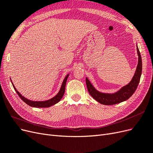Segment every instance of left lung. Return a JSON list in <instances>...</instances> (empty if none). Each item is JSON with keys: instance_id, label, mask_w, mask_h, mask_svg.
Wrapping results in <instances>:
<instances>
[{"instance_id": "left-lung-1", "label": "left lung", "mask_w": 153, "mask_h": 153, "mask_svg": "<svg viewBox=\"0 0 153 153\" xmlns=\"http://www.w3.org/2000/svg\"><path fill=\"white\" fill-rule=\"evenodd\" d=\"M137 50L138 59V64L135 74H134L131 80L127 85L122 87L117 92H114V93H105V92H100L92 85L91 82L88 79V78L86 77L85 80L88 91L95 100L101 104L105 105H112L126 101L133 95L136 91L138 84H139L142 70V57L137 45Z\"/></svg>"}]
</instances>
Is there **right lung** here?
<instances>
[{
  "label": "right lung",
  "mask_w": 153,
  "mask_h": 153,
  "mask_svg": "<svg viewBox=\"0 0 153 153\" xmlns=\"http://www.w3.org/2000/svg\"><path fill=\"white\" fill-rule=\"evenodd\" d=\"M69 75V73H68V75L64 78V79L62 83V85L61 87V89H60L58 93L55 95L53 98H50L49 100H45V101H33V100H30L26 98L25 97H24V96H22L19 92L17 91V89L15 88V85H13V82L11 81V79L10 78V80L11 82V84L14 87V89L15 90L16 92L18 94V95L19 96L20 98L24 101V102L27 104L28 105L32 106V107H35V108H47V107H50L51 106H53L54 105H55L56 103H57L58 102H59L60 100H61L62 98V96H64V92H65V87H66V81L68 78Z\"/></svg>",
  "instance_id": "1"
}]
</instances>
